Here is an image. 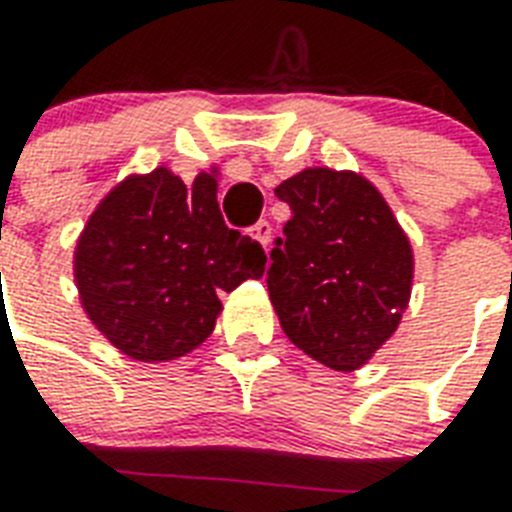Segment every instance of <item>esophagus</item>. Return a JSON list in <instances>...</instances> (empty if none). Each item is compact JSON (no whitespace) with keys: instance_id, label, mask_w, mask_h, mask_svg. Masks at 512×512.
Wrapping results in <instances>:
<instances>
[{"instance_id":"obj_1","label":"esophagus","mask_w":512,"mask_h":512,"mask_svg":"<svg viewBox=\"0 0 512 512\" xmlns=\"http://www.w3.org/2000/svg\"><path fill=\"white\" fill-rule=\"evenodd\" d=\"M271 231V223H268V220H260V223H255V228H252V236H255L263 247H268V244H271Z\"/></svg>"}]
</instances>
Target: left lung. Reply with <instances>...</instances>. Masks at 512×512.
I'll list each match as a JSON object with an SVG mask.
<instances>
[{
	"instance_id": "left-lung-1",
	"label": "left lung",
	"mask_w": 512,
	"mask_h": 512,
	"mask_svg": "<svg viewBox=\"0 0 512 512\" xmlns=\"http://www.w3.org/2000/svg\"><path fill=\"white\" fill-rule=\"evenodd\" d=\"M276 196L292 209L268 265L281 329L319 364L356 372L401 324L412 244L382 193L356 172L308 167Z\"/></svg>"
}]
</instances>
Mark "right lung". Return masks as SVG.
Masks as SVG:
<instances>
[{
	"mask_svg": "<svg viewBox=\"0 0 512 512\" xmlns=\"http://www.w3.org/2000/svg\"><path fill=\"white\" fill-rule=\"evenodd\" d=\"M263 271V247L225 225L215 175L188 188L167 167L114 185L74 252L84 313L124 356L151 364L199 348L223 311L217 295Z\"/></svg>",
	"mask_w": 512,
	"mask_h": 512,
	"instance_id": "right-lung-1",
	"label": "right lung"
}]
</instances>
